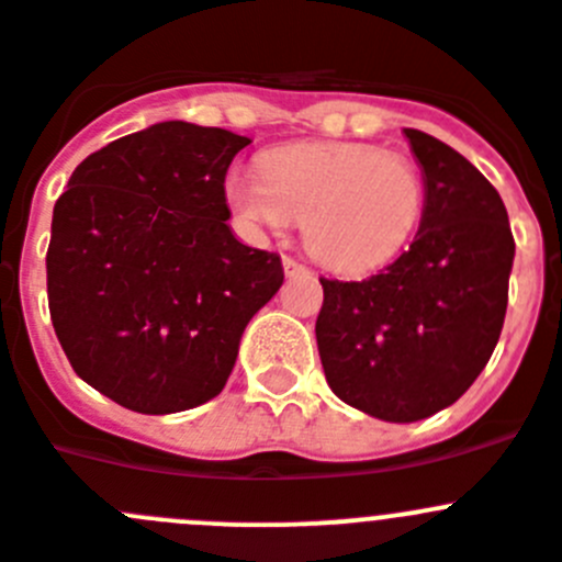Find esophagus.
I'll return each mask as SVG.
<instances>
[{
	"instance_id": "obj_1",
	"label": "esophagus",
	"mask_w": 562,
	"mask_h": 562,
	"mask_svg": "<svg viewBox=\"0 0 562 562\" xmlns=\"http://www.w3.org/2000/svg\"><path fill=\"white\" fill-rule=\"evenodd\" d=\"M284 272L286 276H308V267L306 265H301V261H295V259H290V256H284Z\"/></svg>"
}]
</instances>
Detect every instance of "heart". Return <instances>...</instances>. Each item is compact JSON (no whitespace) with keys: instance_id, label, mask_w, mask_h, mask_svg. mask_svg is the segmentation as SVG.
<instances>
[{"instance_id":"obj_1","label":"heart","mask_w":562,"mask_h":562,"mask_svg":"<svg viewBox=\"0 0 562 562\" xmlns=\"http://www.w3.org/2000/svg\"><path fill=\"white\" fill-rule=\"evenodd\" d=\"M225 200L254 234L303 223L308 254L345 276L393 265L418 231L424 180L404 156L362 142L286 144L261 172L234 169Z\"/></svg>"}]
</instances>
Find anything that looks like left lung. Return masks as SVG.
I'll return each mask as SVG.
<instances>
[{
	"label": "left lung",
	"mask_w": 562,
	"mask_h": 562,
	"mask_svg": "<svg viewBox=\"0 0 562 562\" xmlns=\"http://www.w3.org/2000/svg\"><path fill=\"white\" fill-rule=\"evenodd\" d=\"M424 175L406 254L368 281L323 284L317 348L337 398L415 424L454 404L485 370L507 312L516 241L491 180L449 144L404 127Z\"/></svg>",
	"instance_id": "obj_1"
}]
</instances>
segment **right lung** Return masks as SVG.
Listing matches in <instances>:
<instances>
[{"instance_id": "1", "label": "right lung", "mask_w": 562, "mask_h": 562, "mask_svg": "<svg viewBox=\"0 0 562 562\" xmlns=\"http://www.w3.org/2000/svg\"><path fill=\"white\" fill-rule=\"evenodd\" d=\"M250 138L158 122L91 153L53 211L46 295L82 382L142 415L223 393L281 256L231 231L225 172Z\"/></svg>"}]
</instances>
